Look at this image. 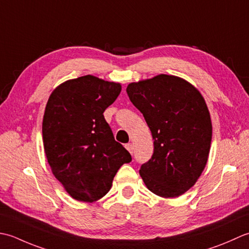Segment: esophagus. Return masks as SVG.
<instances>
[{"label":"esophagus","mask_w":249,"mask_h":249,"mask_svg":"<svg viewBox=\"0 0 249 249\" xmlns=\"http://www.w3.org/2000/svg\"><path fill=\"white\" fill-rule=\"evenodd\" d=\"M125 148H126V150L129 151V153L132 155L133 154V145H132L131 143H129V144H125Z\"/></svg>","instance_id":"obj_1"}]
</instances>
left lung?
<instances>
[{
    "label": "left lung",
    "instance_id": "left-lung-1",
    "mask_svg": "<svg viewBox=\"0 0 249 249\" xmlns=\"http://www.w3.org/2000/svg\"><path fill=\"white\" fill-rule=\"evenodd\" d=\"M126 93L154 139L153 157L140 169L142 179L161 197L184 195L210 155L212 120L204 98L184 78L165 74L131 83Z\"/></svg>",
    "mask_w": 249,
    "mask_h": 249
}]
</instances>
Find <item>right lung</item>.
Wrapping results in <instances>:
<instances>
[{"instance_id":"obj_1","label":"right lung","mask_w":249,"mask_h":249,"mask_svg":"<svg viewBox=\"0 0 249 249\" xmlns=\"http://www.w3.org/2000/svg\"><path fill=\"white\" fill-rule=\"evenodd\" d=\"M120 91L119 83L86 75L60 84L49 96L43 118L45 155L75 200H100L120 166L132 160L103 115Z\"/></svg>"}]
</instances>
